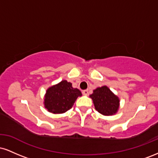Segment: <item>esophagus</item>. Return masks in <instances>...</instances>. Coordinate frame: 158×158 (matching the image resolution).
I'll return each instance as SVG.
<instances>
[{
	"label": "esophagus",
	"mask_w": 158,
	"mask_h": 158,
	"mask_svg": "<svg viewBox=\"0 0 158 158\" xmlns=\"http://www.w3.org/2000/svg\"><path fill=\"white\" fill-rule=\"evenodd\" d=\"M82 94H84V95H88V94H89V90L88 89L82 90Z\"/></svg>",
	"instance_id": "34e87169"
}]
</instances>
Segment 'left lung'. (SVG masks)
Segmentation results:
<instances>
[{
    "instance_id": "8db88e82",
    "label": "left lung",
    "mask_w": 158,
    "mask_h": 158,
    "mask_svg": "<svg viewBox=\"0 0 158 158\" xmlns=\"http://www.w3.org/2000/svg\"><path fill=\"white\" fill-rule=\"evenodd\" d=\"M96 110L103 115H113L119 108V98L106 86L97 88L90 95Z\"/></svg>"
}]
</instances>
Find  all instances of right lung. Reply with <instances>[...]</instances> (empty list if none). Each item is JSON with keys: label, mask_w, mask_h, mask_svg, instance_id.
Listing matches in <instances>:
<instances>
[{"label": "right lung", "mask_w": 158, "mask_h": 158, "mask_svg": "<svg viewBox=\"0 0 158 158\" xmlns=\"http://www.w3.org/2000/svg\"><path fill=\"white\" fill-rule=\"evenodd\" d=\"M79 96H81L80 90L73 88L70 82L63 80L47 90L44 99L45 108L53 114L64 113L72 108Z\"/></svg>", "instance_id": "right-lung-1"}]
</instances>
